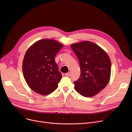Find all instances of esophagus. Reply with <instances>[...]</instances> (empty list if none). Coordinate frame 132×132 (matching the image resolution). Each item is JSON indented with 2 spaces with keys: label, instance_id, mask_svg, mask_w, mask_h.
<instances>
[{
  "label": "esophagus",
  "instance_id": "esophagus-1",
  "mask_svg": "<svg viewBox=\"0 0 132 132\" xmlns=\"http://www.w3.org/2000/svg\"><path fill=\"white\" fill-rule=\"evenodd\" d=\"M70 72H68V73H66L65 74V75L66 76V77H70Z\"/></svg>",
  "mask_w": 132,
  "mask_h": 132
}]
</instances>
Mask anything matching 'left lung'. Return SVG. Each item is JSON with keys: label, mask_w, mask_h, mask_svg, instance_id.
Returning a JSON list of instances; mask_svg holds the SVG:
<instances>
[{"label": "left lung", "mask_w": 132, "mask_h": 132, "mask_svg": "<svg viewBox=\"0 0 132 132\" xmlns=\"http://www.w3.org/2000/svg\"><path fill=\"white\" fill-rule=\"evenodd\" d=\"M71 46L81 69L80 78L74 82L75 90L84 97H93L109 82L111 71L110 57L100 46L90 41L73 43Z\"/></svg>", "instance_id": "1"}]
</instances>
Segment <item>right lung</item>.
I'll use <instances>...</instances> for the list:
<instances>
[{
    "mask_svg": "<svg viewBox=\"0 0 132 132\" xmlns=\"http://www.w3.org/2000/svg\"><path fill=\"white\" fill-rule=\"evenodd\" d=\"M64 45L44 38L32 44L23 60L22 72L28 86L35 93L47 95L56 89L62 78L54 57Z\"/></svg>",
    "mask_w": 132,
    "mask_h": 132,
    "instance_id": "obj_1",
    "label": "right lung"
}]
</instances>
